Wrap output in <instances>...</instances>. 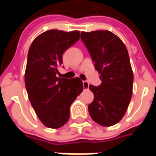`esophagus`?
<instances>
[{"label": "esophagus", "mask_w": 156, "mask_h": 156, "mask_svg": "<svg viewBox=\"0 0 156 156\" xmlns=\"http://www.w3.org/2000/svg\"><path fill=\"white\" fill-rule=\"evenodd\" d=\"M83 88H85V89H88V86H89V83H88L87 81H83Z\"/></svg>", "instance_id": "obj_1"}]
</instances>
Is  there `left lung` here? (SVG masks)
Segmentation results:
<instances>
[{"label": "left lung", "mask_w": 156, "mask_h": 156, "mask_svg": "<svg viewBox=\"0 0 156 156\" xmlns=\"http://www.w3.org/2000/svg\"><path fill=\"white\" fill-rule=\"evenodd\" d=\"M81 39L102 81L98 87L89 85L94 95L88 105L89 115L102 126L115 125L125 115L133 93L134 74L127 48L109 31L82 32Z\"/></svg>", "instance_id": "left-lung-1"}]
</instances>
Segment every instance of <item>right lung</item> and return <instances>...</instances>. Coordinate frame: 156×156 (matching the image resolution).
<instances>
[{"instance_id":"add662e5","label":"right lung","mask_w":156,"mask_h":156,"mask_svg":"<svg viewBox=\"0 0 156 156\" xmlns=\"http://www.w3.org/2000/svg\"><path fill=\"white\" fill-rule=\"evenodd\" d=\"M79 31L48 30L30 46L25 71L29 100L46 127L58 129L70 117V106L83 89L79 78L57 77L62 54L80 38Z\"/></svg>"}]
</instances>
